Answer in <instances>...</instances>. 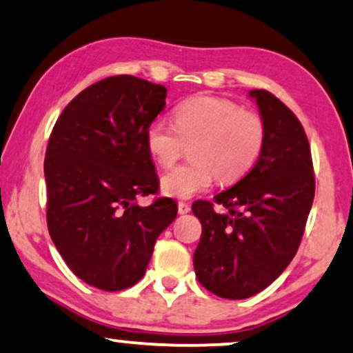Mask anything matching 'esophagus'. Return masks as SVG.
I'll list each match as a JSON object with an SVG mask.
<instances>
[{
  "label": "esophagus",
  "mask_w": 353,
  "mask_h": 353,
  "mask_svg": "<svg viewBox=\"0 0 353 353\" xmlns=\"http://www.w3.org/2000/svg\"><path fill=\"white\" fill-rule=\"evenodd\" d=\"M177 210H179L181 214H187L190 211V205L185 203V201H179V203H177Z\"/></svg>",
  "instance_id": "1"
}]
</instances>
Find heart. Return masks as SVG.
Instances as JSON below:
<instances>
[{
	"label": "heart",
	"instance_id": "1",
	"mask_svg": "<svg viewBox=\"0 0 353 353\" xmlns=\"http://www.w3.org/2000/svg\"><path fill=\"white\" fill-rule=\"evenodd\" d=\"M147 147L161 166H169L190 145V161L168 169L161 189L176 199L203 192L218 181L228 185L255 166L266 140L258 112L216 97L190 98L174 110V125L154 119L147 129Z\"/></svg>",
	"mask_w": 353,
	"mask_h": 353
}]
</instances>
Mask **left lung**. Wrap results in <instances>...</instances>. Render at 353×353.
I'll use <instances>...</instances> for the list:
<instances>
[{"label":"left lung","mask_w":353,"mask_h":353,"mask_svg":"<svg viewBox=\"0 0 353 353\" xmlns=\"http://www.w3.org/2000/svg\"><path fill=\"white\" fill-rule=\"evenodd\" d=\"M266 124L258 161L236 185L196 200L199 283L223 299L261 292L292 261L314 199L312 152L297 116L266 90H250Z\"/></svg>","instance_id":"left-lung-1"}]
</instances>
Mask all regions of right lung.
<instances>
[{
  "label": "right lung",
  "instance_id": "1",
  "mask_svg": "<svg viewBox=\"0 0 353 353\" xmlns=\"http://www.w3.org/2000/svg\"><path fill=\"white\" fill-rule=\"evenodd\" d=\"M168 90L114 75L82 90L61 112L45 157L46 223L77 278L116 292L143 278L159 234L176 219L172 199L137 205L159 181L147 129Z\"/></svg>",
  "mask_w": 353,
  "mask_h": 353
}]
</instances>
